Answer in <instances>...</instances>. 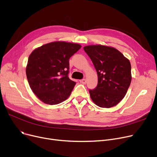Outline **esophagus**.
I'll return each instance as SVG.
<instances>
[{"mask_svg":"<svg viewBox=\"0 0 157 157\" xmlns=\"http://www.w3.org/2000/svg\"><path fill=\"white\" fill-rule=\"evenodd\" d=\"M86 82H87L86 79H85V78L80 80V82L82 83V84H86Z\"/></svg>","mask_w":157,"mask_h":157,"instance_id":"esophagus-1","label":"esophagus"}]
</instances>
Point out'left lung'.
Wrapping results in <instances>:
<instances>
[{
	"mask_svg": "<svg viewBox=\"0 0 157 157\" xmlns=\"http://www.w3.org/2000/svg\"><path fill=\"white\" fill-rule=\"evenodd\" d=\"M84 50L97 71L98 85L89 89L92 100L101 108L116 106L125 96L131 82L129 60L117 49L101 45H87Z\"/></svg>",
	"mask_w": 157,
	"mask_h": 157,
	"instance_id": "obj_1",
	"label": "left lung"
}]
</instances>
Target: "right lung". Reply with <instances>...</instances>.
Returning a JSON list of instances; mask_svg holds the SVG:
<instances>
[{
    "mask_svg": "<svg viewBox=\"0 0 157 157\" xmlns=\"http://www.w3.org/2000/svg\"><path fill=\"white\" fill-rule=\"evenodd\" d=\"M80 48L77 44L54 42L31 53L26 77L33 93L42 102L57 105L70 96L76 82L68 77L69 59Z\"/></svg>",
    "mask_w": 157,
    "mask_h": 157,
    "instance_id": "obj_1",
    "label": "right lung"
}]
</instances>
